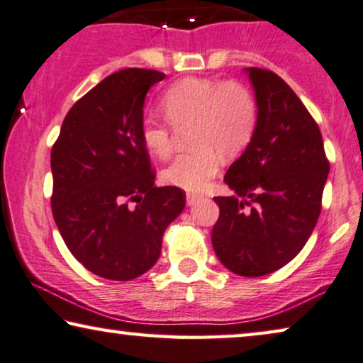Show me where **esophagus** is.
Wrapping results in <instances>:
<instances>
[{"instance_id":"obj_1","label":"esophagus","mask_w":363,"mask_h":363,"mask_svg":"<svg viewBox=\"0 0 363 363\" xmlns=\"http://www.w3.org/2000/svg\"><path fill=\"white\" fill-rule=\"evenodd\" d=\"M199 199H203V194H198V193H188L186 194V204H188V206H193V204H196Z\"/></svg>"}]
</instances>
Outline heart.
<instances>
[{
	"instance_id": "obj_1",
	"label": "heart",
	"mask_w": 363,
	"mask_h": 363,
	"mask_svg": "<svg viewBox=\"0 0 363 363\" xmlns=\"http://www.w3.org/2000/svg\"><path fill=\"white\" fill-rule=\"evenodd\" d=\"M167 118L149 114L140 123V140L150 154L169 157L175 128L190 129L191 150L178 155L162 178L186 191H203L220 167V154L235 157L254 139L259 106L249 86L238 80L185 78L160 99Z\"/></svg>"
}]
</instances>
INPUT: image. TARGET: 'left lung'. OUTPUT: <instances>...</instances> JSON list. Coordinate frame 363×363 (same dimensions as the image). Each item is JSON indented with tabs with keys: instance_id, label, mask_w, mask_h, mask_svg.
Here are the masks:
<instances>
[{
	"instance_id": "obj_1",
	"label": "left lung",
	"mask_w": 363,
	"mask_h": 363,
	"mask_svg": "<svg viewBox=\"0 0 363 363\" xmlns=\"http://www.w3.org/2000/svg\"><path fill=\"white\" fill-rule=\"evenodd\" d=\"M259 106L254 139L224 182L234 196H216L211 240L225 269L262 277L295 259L321 213L329 160L323 135L296 93L277 73L252 67Z\"/></svg>"
}]
</instances>
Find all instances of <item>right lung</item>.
I'll return each mask as SVG.
<instances>
[{"label":"right lung","instance_id":"right-lung-1","mask_svg":"<svg viewBox=\"0 0 363 363\" xmlns=\"http://www.w3.org/2000/svg\"><path fill=\"white\" fill-rule=\"evenodd\" d=\"M165 73L124 68L70 108L50 152L52 214L86 270L128 281L154 267L162 238L183 211L185 191L155 186L140 140L144 99Z\"/></svg>","mask_w":363,"mask_h":363}]
</instances>
